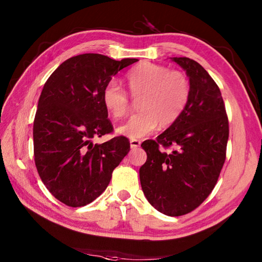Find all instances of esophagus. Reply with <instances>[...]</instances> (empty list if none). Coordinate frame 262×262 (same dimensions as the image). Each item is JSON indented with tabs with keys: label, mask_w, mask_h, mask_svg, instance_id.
I'll list each match as a JSON object with an SVG mask.
<instances>
[{
	"label": "esophagus",
	"mask_w": 262,
	"mask_h": 262,
	"mask_svg": "<svg viewBox=\"0 0 262 262\" xmlns=\"http://www.w3.org/2000/svg\"><path fill=\"white\" fill-rule=\"evenodd\" d=\"M140 145H141V142L138 140H130V147L132 148H137V147H140Z\"/></svg>",
	"instance_id": "1"
}]
</instances>
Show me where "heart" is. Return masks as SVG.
Masks as SVG:
<instances>
[{"instance_id": "obj_1", "label": "heart", "mask_w": 262, "mask_h": 262, "mask_svg": "<svg viewBox=\"0 0 262 262\" xmlns=\"http://www.w3.org/2000/svg\"><path fill=\"white\" fill-rule=\"evenodd\" d=\"M129 93L138 98V114L117 128L120 135L132 140L152 133L159 125L170 127L180 118L190 98V83L186 73L164 65L142 62L127 74ZM102 101L116 119L124 118L130 110L128 93L116 81L104 85Z\"/></svg>"}]
</instances>
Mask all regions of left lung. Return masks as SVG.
<instances>
[{"label": "left lung", "mask_w": 262, "mask_h": 262, "mask_svg": "<svg viewBox=\"0 0 262 262\" xmlns=\"http://www.w3.org/2000/svg\"><path fill=\"white\" fill-rule=\"evenodd\" d=\"M186 71L190 98L180 118L142 143L147 160L140 169L143 192L160 213L181 216L200 206L216 186L226 159L229 118L219 85L202 65L172 57Z\"/></svg>", "instance_id": "left-lung-1"}]
</instances>
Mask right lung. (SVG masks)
<instances>
[{"label": "right lung", "instance_id": "obj_1", "mask_svg": "<svg viewBox=\"0 0 262 262\" xmlns=\"http://www.w3.org/2000/svg\"><path fill=\"white\" fill-rule=\"evenodd\" d=\"M137 60L77 55L60 64L43 85L33 120L35 163L49 192L70 207L98 198L129 152L125 136L102 144L92 140L114 132L102 101L104 85Z\"/></svg>", "mask_w": 262, "mask_h": 262}]
</instances>
